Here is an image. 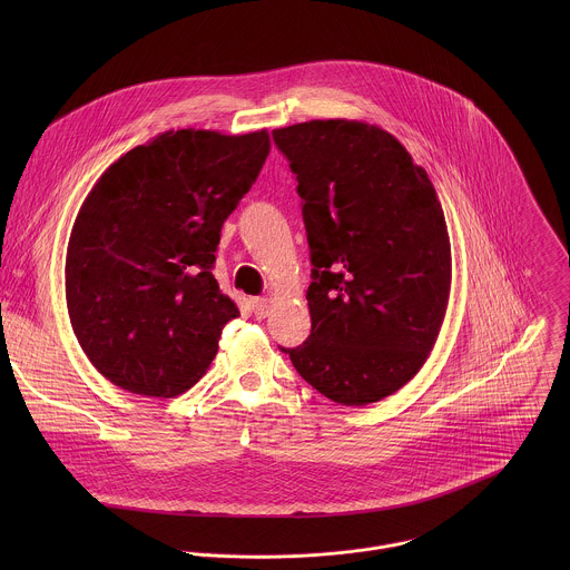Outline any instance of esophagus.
Returning <instances> with one entry per match:
<instances>
[{
  "label": "esophagus",
  "mask_w": 570,
  "mask_h": 570,
  "mask_svg": "<svg viewBox=\"0 0 570 570\" xmlns=\"http://www.w3.org/2000/svg\"><path fill=\"white\" fill-rule=\"evenodd\" d=\"M249 307H252V314L261 321L269 314V301L267 298H252L249 301Z\"/></svg>",
  "instance_id": "esophagus-1"
}]
</instances>
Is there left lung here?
I'll use <instances>...</instances> for the list:
<instances>
[{"label":"left lung","instance_id":"left-lung-1","mask_svg":"<svg viewBox=\"0 0 570 570\" xmlns=\"http://www.w3.org/2000/svg\"><path fill=\"white\" fill-rule=\"evenodd\" d=\"M303 199L312 249V333L294 368L342 406L380 402L419 373L445 318L452 249L428 173L362 120L272 131Z\"/></svg>","mask_w":570,"mask_h":570}]
</instances>
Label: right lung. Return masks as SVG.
Listing matches in <instances>:
<instances>
[{
    "label": "right lung",
    "mask_w": 570,
    "mask_h": 570,
    "mask_svg": "<svg viewBox=\"0 0 570 570\" xmlns=\"http://www.w3.org/2000/svg\"><path fill=\"white\" fill-rule=\"evenodd\" d=\"M269 154L265 129L164 131L94 184L66 254V301L94 368L122 391L175 397L202 380L239 316L210 272L222 226Z\"/></svg>",
    "instance_id": "obj_1"
}]
</instances>
